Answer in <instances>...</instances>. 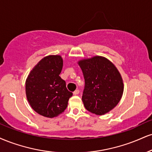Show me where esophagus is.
Listing matches in <instances>:
<instances>
[{
    "label": "esophagus",
    "mask_w": 152,
    "mask_h": 152,
    "mask_svg": "<svg viewBox=\"0 0 152 152\" xmlns=\"http://www.w3.org/2000/svg\"><path fill=\"white\" fill-rule=\"evenodd\" d=\"M78 94H79V90H78V89L74 92V95H75V96H76V95H78Z\"/></svg>",
    "instance_id": "34e87169"
}]
</instances>
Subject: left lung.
Instances as JSON below:
<instances>
[{
    "mask_svg": "<svg viewBox=\"0 0 152 152\" xmlns=\"http://www.w3.org/2000/svg\"><path fill=\"white\" fill-rule=\"evenodd\" d=\"M78 64L85 79L82 100L86 109L97 115L108 113L118 105L123 94L120 72L103 56L82 59Z\"/></svg>",
    "mask_w": 152,
    "mask_h": 152,
    "instance_id": "obj_1",
    "label": "left lung"
}]
</instances>
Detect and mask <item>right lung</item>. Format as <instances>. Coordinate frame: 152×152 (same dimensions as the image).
Instances as JSON below:
<instances>
[{"label":"right lung","instance_id":"1","mask_svg":"<svg viewBox=\"0 0 152 152\" xmlns=\"http://www.w3.org/2000/svg\"><path fill=\"white\" fill-rule=\"evenodd\" d=\"M63 59L59 55L44 57L32 69L25 82L27 99L41 115L54 118L65 110L73 94L59 76Z\"/></svg>","mask_w":152,"mask_h":152}]
</instances>
